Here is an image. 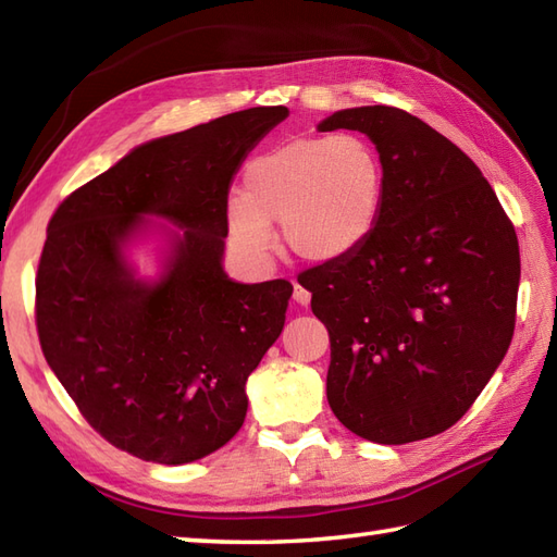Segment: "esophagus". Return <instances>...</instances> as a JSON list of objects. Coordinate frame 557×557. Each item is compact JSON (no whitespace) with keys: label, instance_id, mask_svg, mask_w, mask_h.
Wrapping results in <instances>:
<instances>
[{"label":"esophagus","instance_id":"obj_1","mask_svg":"<svg viewBox=\"0 0 557 557\" xmlns=\"http://www.w3.org/2000/svg\"><path fill=\"white\" fill-rule=\"evenodd\" d=\"M292 297H294V301H297V304H301V306H309V301H311V292L306 289V287H301L299 282H294V294H292Z\"/></svg>","mask_w":557,"mask_h":557}]
</instances>
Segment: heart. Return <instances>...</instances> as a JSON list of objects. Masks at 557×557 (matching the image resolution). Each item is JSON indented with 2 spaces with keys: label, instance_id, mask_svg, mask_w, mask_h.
Wrapping results in <instances>:
<instances>
[{
  "label": "heart",
  "instance_id": "b5f03b06",
  "mask_svg": "<svg viewBox=\"0 0 557 557\" xmlns=\"http://www.w3.org/2000/svg\"><path fill=\"white\" fill-rule=\"evenodd\" d=\"M383 162L357 134L304 136L260 152L244 170V196L227 200L232 242L268 258L282 242L306 260H339L373 234L383 210Z\"/></svg>",
  "mask_w": 557,
  "mask_h": 557
}]
</instances>
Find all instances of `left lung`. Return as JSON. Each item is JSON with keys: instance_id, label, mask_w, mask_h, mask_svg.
I'll use <instances>...</instances> for the list:
<instances>
[{"instance_id": "obj_1", "label": "left lung", "mask_w": 557, "mask_h": 557, "mask_svg": "<svg viewBox=\"0 0 557 557\" xmlns=\"http://www.w3.org/2000/svg\"><path fill=\"white\" fill-rule=\"evenodd\" d=\"M318 128L369 136L385 176L369 242L299 275L330 335V409L366 441H423L465 417L510 347L515 224L474 160L419 116L373 104Z\"/></svg>"}]
</instances>
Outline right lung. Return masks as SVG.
Listing matches in <instances>:
<instances>
[{
	"mask_svg": "<svg viewBox=\"0 0 557 557\" xmlns=\"http://www.w3.org/2000/svg\"><path fill=\"white\" fill-rule=\"evenodd\" d=\"M287 108H251L138 146L69 194L47 224L35 325L47 363L104 441L158 465L230 443L246 381L285 325L292 285L222 270L230 184ZM140 214L177 235L169 275L138 283L121 258Z\"/></svg>",
	"mask_w": 557,
	"mask_h": 557,
	"instance_id": "add662e5",
	"label": "right lung"
}]
</instances>
